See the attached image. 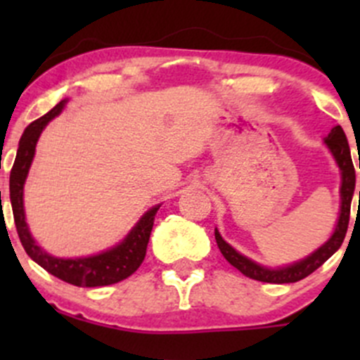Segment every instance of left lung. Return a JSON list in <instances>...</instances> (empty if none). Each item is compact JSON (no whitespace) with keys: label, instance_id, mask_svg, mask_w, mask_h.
<instances>
[{"label":"left lung","instance_id":"obj_1","mask_svg":"<svg viewBox=\"0 0 360 360\" xmlns=\"http://www.w3.org/2000/svg\"><path fill=\"white\" fill-rule=\"evenodd\" d=\"M324 141L326 144H328L329 150H331L333 157L336 158L338 167H340L341 170V212L335 233H333V237L329 238L321 249H317L311 256L304 257L300 263H294L291 266L285 268H278V270H271V268L261 266V264L254 263V261H250L245 256H242V254H238L237 250L231 248V245H228L226 242L221 238L219 231L216 230V242L221 254L226 257L228 263L233 264V266L237 268V270H240L245 277L254 278V281L259 282H270V284H291V282H297L301 281V278L308 277L310 274H314V271L317 270L319 266H322V264L341 248V244H343L345 235H347L348 230V221H350V203L355 190V169L354 163H352L347 136H345L343 129H341L340 125H336L335 129L326 136Z\"/></svg>","mask_w":360,"mask_h":360}]
</instances>
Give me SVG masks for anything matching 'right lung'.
<instances>
[{"instance_id":"obj_1","label":"right lung","mask_w":360,"mask_h":360,"mask_svg":"<svg viewBox=\"0 0 360 360\" xmlns=\"http://www.w3.org/2000/svg\"><path fill=\"white\" fill-rule=\"evenodd\" d=\"M64 103L60 101L53 110H50L45 116L34 120L27 129L24 130L20 137L19 150H17L15 162H13L12 172H10V200H12L13 219H15L17 233H19L22 248L32 261L45 268L49 274L68 284L78 285V288H99V285H111L123 278L130 277L143 263L146 256L148 242H150L151 230H153L155 214L160 205L148 210L139 223L134 226V230L127 235L125 240L118 244L111 250L90 257H78V259H60L46 254L39 249L36 242L32 240L31 233L27 230L24 217V181L27 177L29 167H31L32 157H34V148L38 143V137L46 123L56 118L63 111Z\"/></svg>"}]
</instances>
